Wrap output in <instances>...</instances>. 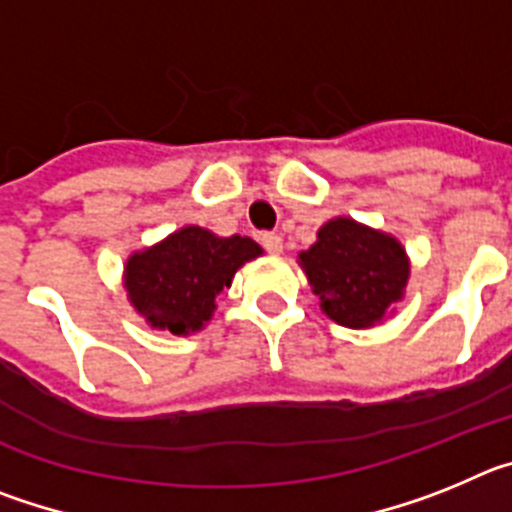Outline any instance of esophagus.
<instances>
[{"label": "esophagus", "mask_w": 512, "mask_h": 512, "mask_svg": "<svg viewBox=\"0 0 512 512\" xmlns=\"http://www.w3.org/2000/svg\"><path fill=\"white\" fill-rule=\"evenodd\" d=\"M261 246H264L269 253H274V256H279V253H282V248H284L282 235H279V233H264V235H261Z\"/></svg>", "instance_id": "1"}]
</instances>
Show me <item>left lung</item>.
Returning <instances> with one entry per match:
<instances>
[{
	"mask_svg": "<svg viewBox=\"0 0 512 512\" xmlns=\"http://www.w3.org/2000/svg\"><path fill=\"white\" fill-rule=\"evenodd\" d=\"M297 259L320 310L346 328L382 323L408 287L410 261L402 243L351 217L328 220Z\"/></svg>",
	"mask_w": 512,
	"mask_h": 512,
	"instance_id": "obj_1",
	"label": "left lung"
}]
</instances>
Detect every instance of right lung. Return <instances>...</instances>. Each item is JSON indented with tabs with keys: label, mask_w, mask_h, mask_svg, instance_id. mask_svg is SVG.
Returning <instances> with one entry per match:
<instances>
[{
	"label": "right lung",
	"mask_w": 512,
	"mask_h": 512,
	"mask_svg": "<svg viewBox=\"0 0 512 512\" xmlns=\"http://www.w3.org/2000/svg\"><path fill=\"white\" fill-rule=\"evenodd\" d=\"M261 253L259 243L246 235L220 238L200 225H187L125 261L128 300L151 328L189 336L205 328L217 295L230 287L235 271Z\"/></svg>",
	"instance_id": "obj_1"
}]
</instances>
